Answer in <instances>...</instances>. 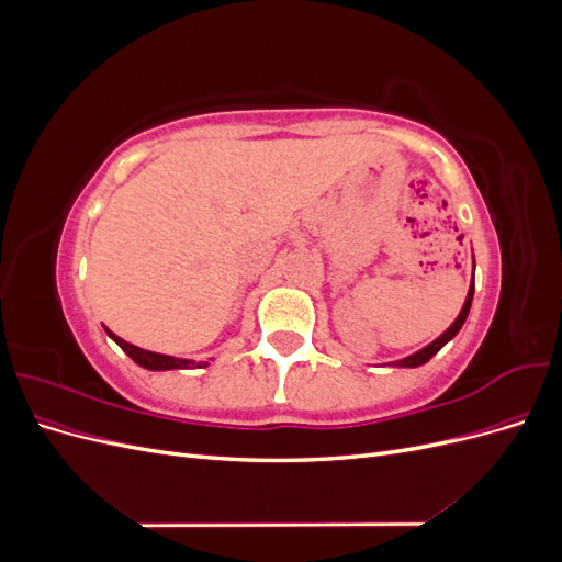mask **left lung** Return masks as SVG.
<instances>
[{"label": "left lung", "instance_id": "left-lung-1", "mask_svg": "<svg viewBox=\"0 0 562 562\" xmlns=\"http://www.w3.org/2000/svg\"><path fill=\"white\" fill-rule=\"evenodd\" d=\"M473 271H475V262H473ZM471 300H473V279H471V285H469L464 307H462V312H459V316L452 321V326H450L443 335H438L431 345H427V347L415 351V353H411V356H405V359H401V361L389 363V366H396V368H417V366L427 363V361L431 359V356H436L440 349H443V347L450 342V339H452L459 330H462L464 321H467V316H469V310H471Z\"/></svg>", "mask_w": 562, "mask_h": 562}]
</instances>
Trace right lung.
I'll return each mask as SVG.
<instances>
[{
  "instance_id": "1",
  "label": "right lung",
  "mask_w": 562,
  "mask_h": 562,
  "mask_svg": "<svg viewBox=\"0 0 562 562\" xmlns=\"http://www.w3.org/2000/svg\"><path fill=\"white\" fill-rule=\"evenodd\" d=\"M105 333L114 339V342L122 347L131 359L138 363L140 368H147V370H178V368H206L209 363L206 361H190V359H176V356H166V353H157V351H147V349H140L135 347L131 342H124L122 337H116L112 330L105 328Z\"/></svg>"
}]
</instances>
